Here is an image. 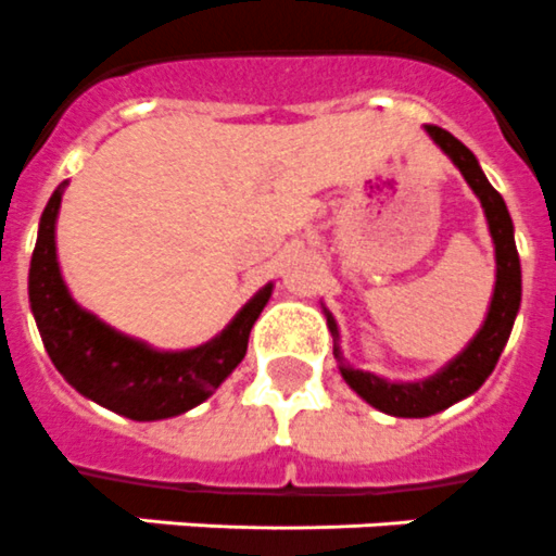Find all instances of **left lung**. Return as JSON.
<instances>
[{
	"instance_id": "8db88e82",
	"label": "left lung",
	"mask_w": 556,
	"mask_h": 556,
	"mask_svg": "<svg viewBox=\"0 0 556 556\" xmlns=\"http://www.w3.org/2000/svg\"><path fill=\"white\" fill-rule=\"evenodd\" d=\"M427 132L452 157V163L466 177V184L472 186V191L480 198V206L486 212L489 231H492L494 240L497 282H494L492 305H489V316L480 333L475 336L469 348L455 362H450L432 379L418 381V384H390V381L379 379L372 372L342 367L344 381L367 404H372L381 413L399 415V418H427V415L441 413V409L452 407L455 401L472 395L497 365V358H501L503 348L508 342V333H511V325H515L517 307H520V256H517L515 245V226H511V217H508L501 191L489 184L472 152L455 135L441 127H432V124L427 127ZM328 325L336 333V321L330 316ZM336 356H339V350H336Z\"/></svg>"
}]
</instances>
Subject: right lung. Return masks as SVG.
<instances>
[{"instance_id":"obj_1","label":"right lung","mask_w":556,"mask_h":556,"mask_svg":"<svg viewBox=\"0 0 556 556\" xmlns=\"http://www.w3.org/2000/svg\"><path fill=\"white\" fill-rule=\"evenodd\" d=\"M62 184L41 212L39 240L30 260V307L50 362L78 393L132 421H157L198 407L249 350V333L263 314L270 288L265 286L217 339L180 353H161L112 330L81 311L64 286L55 263V214Z\"/></svg>"}]
</instances>
